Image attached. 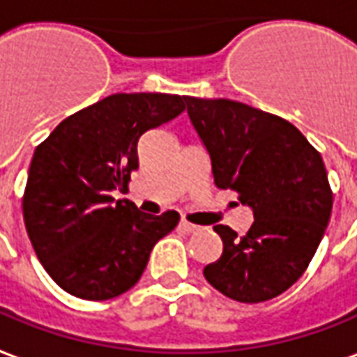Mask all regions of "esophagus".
I'll return each mask as SVG.
<instances>
[{"mask_svg":"<svg viewBox=\"0 0 357 357\" xmlns=\"http://www.w3.org/2000/svg\"><path fill=\"white\" fill-rule=\"evenodd\" d=\"M181 229H183L184 233H196V231H200V225H194L190 221L183 220L181 221Z\"/></svg>","mask_w":357,"mask_h":357,"instance_id":"1","label":"esophagus"}]
</instances>
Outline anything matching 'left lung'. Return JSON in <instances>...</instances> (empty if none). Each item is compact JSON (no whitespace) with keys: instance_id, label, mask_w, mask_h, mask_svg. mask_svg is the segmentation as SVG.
I'll return each instance as SVG.
<instances>
[{"instance_id":"left-lung-1","label":"left lung","mask_w":357,"mask_h":357,"mask_svg":"<svg viewBox=\"0 0 357 357\" xmlns=\"http://www.w3.org/2000/svg\"><path fill=\"white\" fill-rule=\"evenodd\" d=\"M184 100L215 186L239 192L255 215L243 237L227 225L213 227L223 252L204 276L241 303L278 297L303 276L331 220L333 190L323 157L276 114L229 99Z\"/></svg>"}]
</instances>
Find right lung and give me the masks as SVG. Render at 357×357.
Returning a JSON list of instances; mask_svg holds the SVG:
<instances>
[{"label": "right lung", "mask_w": 357, "mask_h": 357, "mask_svg": "<svg viewBox=\"0 0 357 357\" xmlns=\"http://www.w3.org/2000/svg\"><path fill=\"white\" fill-rule=\"evenodd\" d=\"M184 110V97L116 93L68 116L34 149L23 196L29 239L44 270L71 296L105 301L136 286L151 249L181 215L139 211L128 190L137 142Z\"/></svg>", "instance_id": "1"}]
</instances>
